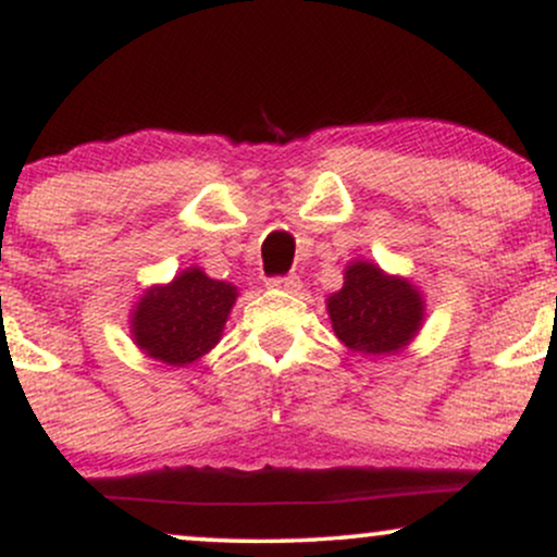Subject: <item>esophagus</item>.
<instances>
[{
  "mask_svg": "<svg viewBox=\"0 0 557 557\" xmlns=\"http://www.w3.org/2000/svg\"><path fill=\"white\" fill-rule=\"evenodd\" d=\"M267 287H270V290L298 293L300 290V280L296 277V274H287V277H270V280H267Z\"/></svg>",
  "mask_w": 557,
  "mask_h": 557,
  "instance_id": "1",
  "label": "esophagus"
}]
</instances>
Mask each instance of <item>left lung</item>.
Returning a JSON list of instances; mask_svg holds the SVG:
<instances>
[{
  "mask_svg": "<svg viewBox=\"0 0 557 557\" xmlns=\"http://www.w3.org/2000/svg\"><path fill=\"white\" fill-rule=\"evenodd\" d=\"M332 330L350 350L398 354L424 322V298L406 277L385 274L372 261H350L345 283L327 298Z\"/></svg>",
  "mask_w": 557,
  "mask_h": 557,
  "instance_id": "obj_1",
  "label": "left lung"
}]
</instances>
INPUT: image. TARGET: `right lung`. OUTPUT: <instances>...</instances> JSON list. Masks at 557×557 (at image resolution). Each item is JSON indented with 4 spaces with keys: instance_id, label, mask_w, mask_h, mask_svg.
I'll return each mask as SVG.
<instances>
[{
    "instance_id": "right-lung-1",
    "label": "right lung",
    "mask_w": 557,
    "mask_h": 557,
    "mask_svg": "<svg viewBox=\"0 0 557 557\" xmlns=\"http://www.w3.org/2000/svg\"><path fill=\"white\" fill-rule=\"evenodd\" d=\"M235 298V285L190 267L140 296L131 314V335L151 359L188 367L220 343Z\"/></svg>"
}]
</instances>
